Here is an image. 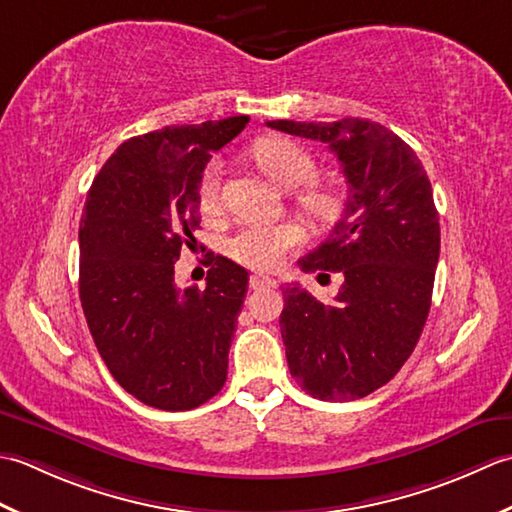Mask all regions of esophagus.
<instances>
[{
    "label": "esophagus",
    "mask_w": 512,
    "mask_h": 512,
    "mask_svg": "<svg viewBox=\"0 0 512 512\" xmlns=\"http://www.w3.org/2000/svg\"><path fill=\"white\" fill-rule=\"evenodd\" d=\"M249 285H252V289H274L278 287V280L269 276H252L249 278Z\"/></svg>",
    "instance_id": "34e87169"
}]
</instances>
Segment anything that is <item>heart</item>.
<instances>
[{"mask_svg":"<svg viewBox=\"0 0 512 512\" xmlns=\"http://www.w3.org/2000/svg\"><path fill=\"white\" fill-rule=\"evenodd\" d=\"M254 159L267 179L283 190H294L314 174V159L296 143L283 139L260 141L254 148ZM298 201L314 216H329L336 210V196L320 185H307L298 194ZM218 205H221V170L216 163H210L201 174V183H198V207L203 214H214ZM302 238L305 234L294 223H254L238 229L229 238L227 252L238 263L267 271L283 263L291 249L302 243Z\"/></svg>","mask_w":512,"mask_h":512,"instance_id":"heart-1","label":"heart"}]
</instances>
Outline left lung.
Returning <instances> with one entry per match:
<instances>
[{"instance_id": "8db88e82", "label": "left lung", "mask_w": 512, "mask_h": 512, "mask_svg": "<svg viewBox=\"0 0 512 512\" xmlns=\"http://www.w3.org/2000/svg\"><path fill=\"white\" fill-rule=\"evenodd\" d=\"M329 145L347 179L342 218L302 271H338L336 305L300 285L280 314L289 371L318 400H358L409 360L431 309L440 216L422 161L398 134L369 119L267 121ZM329 276V274H327Z\"/></svg>"}]
</instances>
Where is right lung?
Masks as SVG:
<instances>
[{
  "mask_svg": "<svg viewBox=\"0 0 512 512\" xmlns=\"http://www.w3.org/2000/svg\"><path fill=\"white\" fill-rule=\"evenodd\" d=\"M249 117L168 125L121 143L92 181L79 227V298L112 378L143 404L190 411L223 389L247 271L210 256L205 287L174 263L201 225L198 183Z\"/></svg>",
  "mask_w": 512,
  "mask_h": 512,
  "instance_id": "1",
  "label": "right lung"
}]
</instances>
